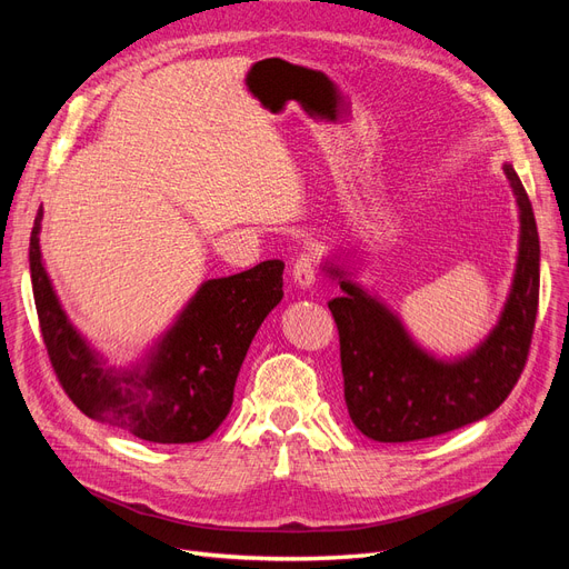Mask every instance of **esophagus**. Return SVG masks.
<instances>
[{
  "instance_id": "34e87169",
  "label": "esophagus",
  "mask_w": 569,
  "mask_h": 569,
  "mask_svg": "<svg viewBox=\"0 0 569 569\" xmlns=\"http://www.w3.org/2000/svg\"><path fill=\"white\" fill-rule=\"evenodd\" d=\"M316 266H318V261H316V253L313 251L311 253H301L297 258L295 268H291V278H295V282L301 289H308V287L316 284V272H318Z\"/></svg>"
}]
</instances>
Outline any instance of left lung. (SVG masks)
I'll list each match as a JSON object with an SVG mask.
<instances>
[{"label": "left lung", "mask_w": 569, "mask_h": 569, "mask_svg": "<svg viewBox=\"0 0 569 569\" xmlns=\"http://www.w3.org/2000/svg\"><path fill=\"white\" fill-rule=\"evenodd\" d=\"M503 173L520 209L518 266L498 325L468 356L427 353L347 270L325 266L343 291L327 303L339 330L343 401L368 439L401 443L453 432L487 418L518 385L539 308V232L515 168L506 163Z\"/></svg>", "instance_id": "left-lung-1"}]
</instances>
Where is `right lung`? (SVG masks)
<instances>
[{"label": "right lung", "instance_id": "right-lung-1", "mask_svg": "<svg viewBox=\"0 0 569 569\" xmlns=\"http://www.w3.org/2000/svg\"><path fill=\"white\" fill-rule=\"evenodd\" d=\"M30 232V280L44 347L63 391L84 416L153 443L209 439L232 408L239 368L258 327L282 301V261H263L230 278L206 280L178 320L130 370L104 360L66 318Z\"/></svg>", "mask_w": 569, "mask_h": 569}]
</instances>
